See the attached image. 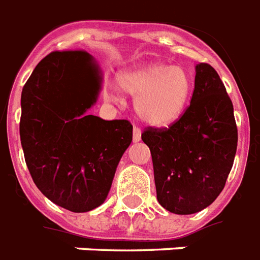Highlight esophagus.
Wrapping results in <instances>:
<instances>
[{
  "label": "esophagus",
  "mask_w": 260,
  "mask_h": 260,
  "mask_svg": "<svg viewBox=\"0 0 260 260\" xmlns=\"http://www.w3.org/2000/svg\"><path fill=\"white\" fill-rule=\"evenodd\" d=\"M133 141H134V142H140L141 141V128L140 127L133 128Z\"/></svg>",
  "instance_id": "1"
}]
</instances>
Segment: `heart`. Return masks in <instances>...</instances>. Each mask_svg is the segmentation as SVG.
Returning <instances> with one entry per match:
<instances>
[{
  "label": "heart",
  "mask_w": 260,
  "mask_h": 260,
  "mask_svg": "<svg viewBox=\"0 0 260 260\" xmlns=\"http://www.w3.org/2000/svg\"><path fill=\"white\" fill-rule=\"evenodd\" d=\"M118 84L136 98L134 110L140 119L157 127L181 117L193 90L192 78L185 68L164 63L145 64L122 72ZM111 99L120 101V95L114 92Z\"/></svg>",
  "instance_id": "obj_1"
}]
</instances>
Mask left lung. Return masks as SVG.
Returning <instances> with one entry per match:
<instances>
[{
    "label": "left lung",
    "instance_id": "obj_1",
    "mask_svg": "<svg viewBox=\"0 0 260 260\" xmlns=\"http://www.w3.org/2000/svg\"><path fill=\"white\" fill-rule=\"evenodd\" d=\"M194 70V91L184 115L170 127L142 133L153 159L157 200L176 215H192L212 204L238 147L234 106L221 79L207 63Z\"/></svg>",
    "mask_w": 260,
    "mask_h": 260
}]
</instances>
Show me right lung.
Here are the masks:
<instances>
[{
  "label": "right lung",
  "mask_w": 260,
  "mask_h": 260,
  "mask_svg": "<svg viewBox=\"0 0 260 260\" xmlns=\"http://www.w3.org/2000/svg\"><path fill=\"white\" fill-rule=\"evenodd\" d=\"M102 82L90 53L52 52L21 92L20 138L29 173L45 197L71 212H88L105 203L133 140L128 120L87 114Z\"/></svg>",
  "instance_id": "add662e5"
}]
</instances>
